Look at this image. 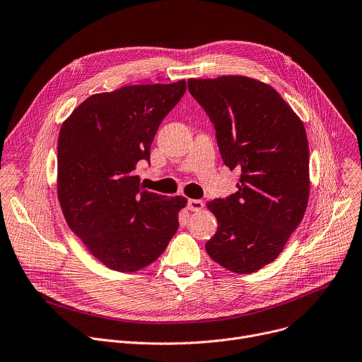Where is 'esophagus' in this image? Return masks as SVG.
Masks as SVG:
<instances>
[{
    "label": "esophagus",
    "instance_id": "esophagus-1",
    "mask_svg": "<svg viewBox=\"0 0 362 362\" xmlns=\"http://www.w3.org/2000/svg\"><path fill=\"white\" fill-rule=\"evenodd\" d=\"M204 206H205V204L201 199H189L187 201V209L192 212H199L204 209Z\"/></svg>",
    "mask_w": 362,
    "mask_h": 362
}]
</instances>
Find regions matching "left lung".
<instances>
[{
    "mask_svg": "<svg viewBox=\"0 0 362 362\" xmlns=\"http://www.w3.org/2000/svg\"><path fill=\"white\" fill-rule=\"evenodd\" d=\"M187 88L215 127L223 164L241 170L238 190L208 204L218 231L206 251L229 272L254 273L279 257L308 206L303 122L276 89L247 76L189 79Z\"/></svg>",
    "mask_w": 362,
    "mask_h": 362,
    "instance_id": "left-lung-1",
    "label": "left lung"
}]
</instances>
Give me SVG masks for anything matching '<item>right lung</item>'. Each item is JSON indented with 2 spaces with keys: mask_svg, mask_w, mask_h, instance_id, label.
Returning <instances> with one entry per match:
<instances>
[{
  "mask_svg": "<svg viewBox=\"0 0 362 362\" xmlns=\"http://www.w3.org/2000/svg\"><path fill=\"white\" fill-rule=\"evenodd\" d=\"M186 82L133 85L96 93L63 122L57 196L63 216L90 254L117 272H137L166 250L179 228L182 196L146 190L136 169L150 163L157 129Z\"/></svg>",
  "mask_w": 362,
  "mask_h": 362,
  "instance_id": "right-lung-1",
  "label": "right lung"
}]
</instances>
